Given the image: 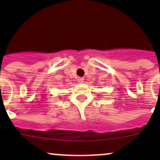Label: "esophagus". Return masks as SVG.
<instances>
[{"label":"esophagus","instance_id":"esophagus-1","mask_svg":"<svg viewBox=\"0 0 160 160\" xmlns=\"http://www.w3.org/2000/svg\"><path fill=\"white\" fill-rule=\"evenodd\" d=\"M83 81H84V79H83V77H78V78H77V82H78V83H83Z\"/></svg>","mask_w":160,"mask_h":160}]
</instances>
